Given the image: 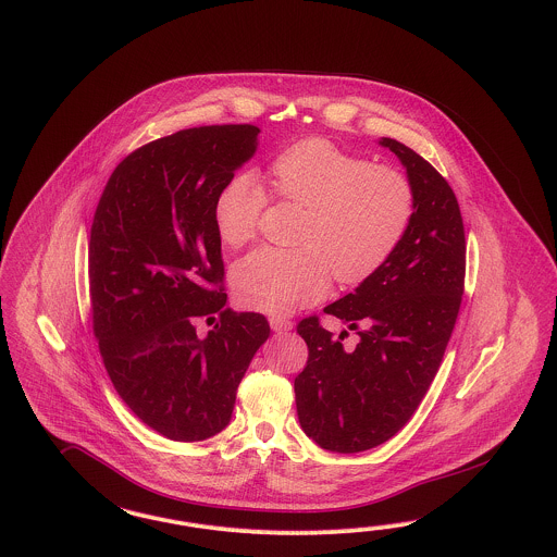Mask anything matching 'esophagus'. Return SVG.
<instances>
[{"instance_id":"esophagus-1","label":"esophagus","mask_w":557,"mask_h":557,"mask_svg":"<svg viewBox=\"0 0 557 557\" xmlns=\"http://www.w3.org/2000/svg\"><path fill=\"white\" fill-rule=\"evenodd\" d=\"M270 327L276 334H287L288 330H293V322L287 320V318H281V315H272L270 318Z\"/></svg>"}]
</instances>
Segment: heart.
Wrapping results in <instances>:
<instances>
[{
  "label": "heart",
  "instance_id": "heart-1",
  "mask_svg": "<svg viewBox=\"0 0 557 557\" xmlns=\"http://www.w3.org/2000/svg\"><path fill=\"white\" fill-rule=\"evenodd\" d=\"M272 197L307 209L295 251L260 248L232 269V287L244 307L290 313L320 301L332 285L367 283L394 256L416 211L410 178L338 145L309 137L278 151L269 165ZM267 193L248 172L219 190L216 235L227 248L256 239Z\"/></svg>",
  "mask_w": 557,
  "mask_h": 557
}]
</instances>
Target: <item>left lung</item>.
Listing matches in <instances>:
<instances>
[{
  "label": "left lung",
  "mask_w": 557,
  "mask_h": 557,
  "mask_svg": "<svg viewBox=\"0 0 557 557\" xmlns=\"http://www.w3.org/2000/svg\"><path fill=\"white\" fill-rule=\"evenodd\" d=\"M379 144L412 182L410 230L375 276L323 309L359 334L355 348L318 315L297 325L309 350L295 377L297 416L334 453L373 449L406 426L441 367L466 288V230L449 182L410 147Z\"/></svg>",
  "instance_id": "obj_1"
}]
</instances>
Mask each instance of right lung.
<instances>
[{
    "label": "right lung",
    "instance_id": "add662e5",
    "mask_svg": "<svg viewBox=\"0 0 557 557\" xmlns=\"http://www.w3.org/2000/svg\"><path fill=\"white\" fill-rule=\"evenodd\" d=\"M260 128H184L128 153L110 174L90 232L91 327L108 377L133 413L170 441L223 431L262 313L225 306L213 207L256 151ZM218 320L205 338L196 322Z\"/></svg>",
    "mask_w": 557,
    "mask_h": 557
}]
</instances>
